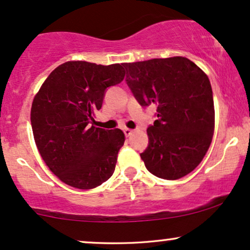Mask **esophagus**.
<instances>
[{
    "mask_svg": "<svg viewBox=\"0 0 250 250\" xmlns=\"http://www.w3.org/2000/svg\"><path fill=\"white\" fill-rule=\"evenodd\" d=\"M124 133L126 137H130L133 133V130H131V128H124Z\"/></svg>",
    "mask_w": 250,
    "mask_h": 250,
    "instance_id": "obj_1",
    "label": "esophagus"
}]
</instances>
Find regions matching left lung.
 Segmentation results:
<instances>
[{
    "mask_svg": "<svg viewBox=\"0 0 250 250\" xmlns=\"http://www.w3.org/2000/svg\"><path fill=\"white\" fill-rule=\"evenodd\" d=\"M123 66L139 104L157 106L158 119L147 128L149 144L140 154L146 168L166 180L185 177L201 163L213 139L215 111L207 75L181 56Z\"/></svg>",
    "mask_w": 250,
    "mask_h": 250,
    "instance_id": "1",
    "label": "left lung"
}]
</instances>
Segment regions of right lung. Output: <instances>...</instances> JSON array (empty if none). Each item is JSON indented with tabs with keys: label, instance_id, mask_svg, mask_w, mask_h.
I'll use <instances>...</instances> for the list:
<instances>
[{
	"label": "right lung",
	"instance_id": "add662e5",
	"mask_svg": "<svg viewBox=\"0 0 250 250\" xmlns=\"http://www.w3.org/2000/svg\"><path fill=\"white\" fill-rule=\"evenodd\" d=\"M125 77L123 64L70 61L48 76L34 97L30 120L41 157L69 186L91 189L111 178L125 134L91 123L105 90Z\"/></svg>",
	"mask_w": 250,
	"mask_h": 250
}]
</instances>
